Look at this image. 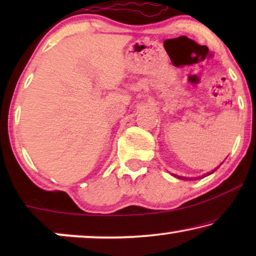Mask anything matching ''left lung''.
Segmentation results:
<instances>
[{"mask_svg": "<svg viewBox=\"0 0 256 256\" xmlns=\"http://www.w3.org/2000/svg\"><path fill=\"white\" fill-rule=\"evenodd\" d=\"M222 164H220V166H222ZM219 166H216L214 170H213V171H211V172H208V174H212V172H214V171H216V169H218V168H219ZM174 177H177V178H180V180H186V178H185V177H182V176H176V174H174Z\"/></svg>", "mask_w": 256, "mask_h": 256, "instance_id": "left-lung-1", "label": "left lung"}]
</instances>
